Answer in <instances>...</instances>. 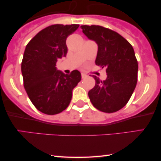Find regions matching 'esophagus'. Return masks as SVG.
<instances>
[{"label": "esophagus", "mask_w": 161, "mask_h": 161, "mask_svg": "<svg viewBox=\"0 0 161 161\" xmlns=\"http://www.w3.org/2000/svg\"><path fill=\"white\" fill-rule=\"evenodd\" d=\"M81 75H82V79H84V78H86V77H87V75L86 74V73H81Z\"/></svg>", "instance_id": "obj_1"}]
</instances>
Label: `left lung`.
<instances>
[{
  "label": "left lung",
  "mask_w": 161,
  "mask_h": 161,
  "mask_svg": "<svg viewBox=\"0 0 161 161\" xmlns=\"http://www.w3.org/2000/svg\"><path fill=\"white\" fill-rule=\"evenodd\" d=\"M88 39L97 45L96 65L106 67L107 79L94 75L95 86L88 97L95 108L114 113L123 108L133 93L138 79V62L132 46L123 36L100 25H81Z\"/></svg>",
  "instance_id": "1"
}]
</instances>
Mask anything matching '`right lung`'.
<instances>
[{"mask_svg":"<svg viewBox=\"0 0 161 161\" xmlns=\"http://www.w3.org/2000/svg\"><path fill=\"white\" fill-rule=\"evenodd\" d=\"M79 25H50L28 43L21 64L24 88L34 106L41 112L54 115L69 106L73 90L80 82V72L69 75L57 69V59L66 57V38Z\"/></svg>","mask_w":161,"mask_h":161,"instance_id":"obj_1","label":"right lung"}]
</instances>
